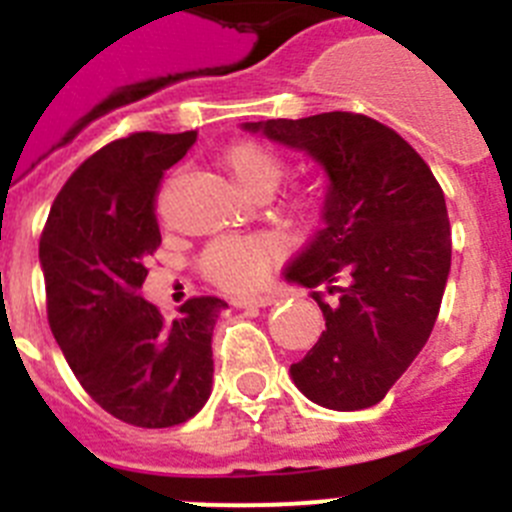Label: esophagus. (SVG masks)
Instances as JSON below:
<instances>
[{
	"label": "esophagus",
	"mask_w": 512,
	"mask_h": 512,
	"mask_svg": "<svg viewBox=\"0 0 512 512\" xmlns=\"http://www.w3.org/2000/svg\"><path fill=\"white\" fill-rule=\"evenodd\" d=\"M274 297H248V300H233L230 302V305L233 307H269V305H274Z\"/></svg>",
	"instance_id": "obj_1"
}]
</instances>
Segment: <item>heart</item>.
I'll return each mask as SVG.
<instances>
[{"label":"heart","instance_id":"heart-1","mask_svg":"<svg viewBox=\"0 0 512 512\" xmlns=\"http://www.w3.org/2000/svg\"><path fill=\"white\" fill-rule=\"evenodd\" d=\"M220 161L233 176V182L251 197H266L284 174V158L271 146L256 140L233 143L225 148ZM287 210L300 223H312L323 210V197L315 187H300L287 197ZM279 251L282 241L269 233L220 238L205 248L200 271L215 287L243 295L264 284L271 261L277 259Z\"/></svg>","mask_w":512,"mask_h":512}]
</instances>
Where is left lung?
<instances>
[{
  "label": "left lung",
  "instance_id": "obj_1",
  "mask_svg": "<svg viewBox=\"0 0 512 512\" xmlns=\"http://www.w3.org/2000/svg\"><path fill=\"white\" fill-rule=\"evenodd\" d=\"M305 151L328 176L323 228L284 277L312 292L325 330L289 366L307 400L364 410L384 400L431 336L451 269V225L436 176L408 140L354 112L243 122Z\"/></svg>",
  "mask_w": 512,
  "mask_h": 512
}]
</instances>
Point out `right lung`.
Wrapping results in <instances>:
<instances>
[{
	"label": "right lung",
	"instance_id": "1",
	"mask_svg": "<svg viewBox=\"0 0 512 512\" xmlns=\"http://www.w3.org/2000/svg\"><path fill=\"white\" fill-rule=\"evenodd\" d=\"M197 133H133L63 184L40 235L48 323L99 408L138 428H171L212 392V328L225 302L192 297L164 320L140 297L161 246L156 194Z\"/></svg>",
	"mask_w": 512,
	"mask_h": 512
}]
</instances>
